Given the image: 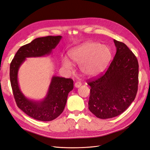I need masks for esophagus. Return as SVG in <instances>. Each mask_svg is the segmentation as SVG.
<instances>
[{"label":"esophagus","instance_id":"1","mask_svg":"<svg viewBox=\"0 0 150 150\" xmlns=\"http://www.w3.org/2000/svg\"><path fill=\"white\" fill-rule=\"evenodd\" d=\"M81 85H82V83H81V82H79V81H78V82H76V83H75L74 86H75V88H78L80 87V86H81Z\"/></svg>","mask_w":150,"mask_h":150}]
</instances>
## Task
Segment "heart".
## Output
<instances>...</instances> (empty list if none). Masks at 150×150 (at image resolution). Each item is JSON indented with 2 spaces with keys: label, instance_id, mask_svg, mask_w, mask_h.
<instances>
[{
  "label": "heart",
  "instance_id": "b5f03b06",
  "mask_svg": "<svg viewBox=\"0 0 150 150\" xmlns=\"http://www.w3.org/2000/svg\"><path fill=\"white\" fill-rule=\"evenodd\" d=\"M71 61L79 64L83 74L94 76L105 69L111 57V51L108 46L95 42H86L72 49L69 52ZM62 64L67 69H72V62L67 58L62 59Z\"/></svg>",
  "mask_w": 150,
  "mask_h": 150
}]
</instances>
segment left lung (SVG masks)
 I'll use <instances>...</instances> for the list:
<instances>
[{"instance_id": "obj_1", "label": "left lung", "mask_w": 150, "mask_h": 150, "mask_svg": "<svg viewBox=\"0 0 150 150\" xmlns=\"http://www.w3.org/2000/svg\"><path fill=\"white\" fill-rule=\"evenodd\" d=\"M116 52L104 74L91 79L89 110L98 118L119 116L134 100L138 86V62L123 42L114 39Z\"/></svg>"}]
</instances>
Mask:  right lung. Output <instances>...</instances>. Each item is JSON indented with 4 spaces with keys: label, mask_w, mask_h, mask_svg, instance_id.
<instances>
[{
    "label": "right lung",
    "mask_w": 150,
    "mask_h": 150,
    "mask_svg": "<svg viewBox=\"0 0 150 150\" xmlns=\"http://www.w3.org/2000/svg\"><path fill=\"white\" fill-rule=\"evenodd\" d=\"M62 36L38 38L18 50L10 65V80L13 97L17 106L33 118L42 121L56 119L64 111L68 94L73 89V80L54 76L46 96L41 101L26 98L18 82V71L27 57L49 55L60 42Z\"/></svg>",
    "instance_id": "add662e5"
}]
</instances>
